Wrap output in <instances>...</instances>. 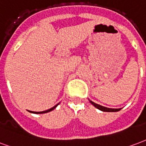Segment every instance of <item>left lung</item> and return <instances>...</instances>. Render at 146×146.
Wrapping results in <instances>:
<instances>
[{"mask_svg": "<svg viewBox=\"0 0 146 146\" xmlns=\"http://www.w3.org/2000/svg\"><path fill=\"white\" fill-rule=\"evenodd\" d=\"M90 103L94 106L95 107H96L97 109L100 110L102 111H104V112H117V111H119L121 109H111V108H107V107H103V106H100V105H99V104H95L94 102H92V101L90 100Z\"/></svg>", "mask_w": 146, "mask_h": 146, "instance_id": "left-lung-1", "label": "left lung"}]
</instances>
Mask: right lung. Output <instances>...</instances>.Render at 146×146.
<instances>
[{
    "label": "right lung",
    "mask_w": 146,
    "mask_h": 146,
    "mask_svg": "<svg viewBox=\"0 0 146 146\" xmlns=\"http://www.w3.org/2000/svg\"><path fill=\"white\" fill-rule=\"evenodd\" d=\"M58 104H57L56 106H54V107H52V108H50V109L47 110H45V111H41V112H34V111H30V112L33 113H48V112H50V111H51V110H53L54 109H55V108L57 107V106L58 105Z\"/></svg>",
    "instance_id": "obj_1"
}]
</instances>
